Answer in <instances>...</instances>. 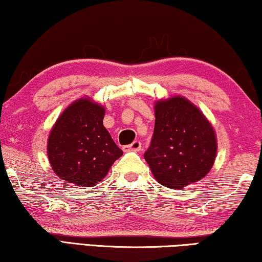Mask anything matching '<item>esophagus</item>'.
<instances>
[{
	"label": "esophagus",
	"instance_id": "obj_1",
	"mask_svg": "<svg viewBox=\"0 0 262 262\" xmlns=\"http://www.w3.org/2000/svg\"><path fill=\"white\" fill-rule=\"evenodd\" d=\"M141 147H142V145H141L140 141H134L132 144L125 147V150H126V151H127V150H132V151H140Z\"/></svg>",
	"mask_w": 262,
	"mask_h": 262
}]
</instances>
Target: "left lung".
<instances>
[{
    "label": "left lung",
    "mask_w": 262,
    "mask_h": 262,
    "mask_svg": "<svg viewBox=\"0 0 262 262\" xmlns=\"http://www.w3.org/2000/svg\"><path fill=\"white\" fill-rule=\"evenodd\" d=\"M155 129L144 159L159 184L181 189L201 180L214 165L217 141L211 123L181 96L155 104Z\"/></svg>",
    "instance_id": "8db88e82"
}]
</instances>
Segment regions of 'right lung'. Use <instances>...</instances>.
<instances>
[{
    "label": "right lung",
    "instance_id": "add662e5",
    "mask_svg": "<svg viewBox=\"0 0 262 262\" xmlns=\"http://www.w3.org/2000/svg\"><path fill=\"white\" fill-rule=\"evenodd\" d=\"M104 106L75 100L57 118L48 136L47 156L56 176L82 187L99 184L122 150L103 125Z\"/></svg>",
    "mask_w": 262,
    "mask_h": 262
}]
</instances>
